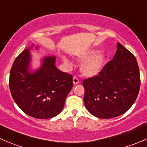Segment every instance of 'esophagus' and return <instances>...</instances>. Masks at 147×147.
Wrapping results in <instances>:
<instances>
[{
  "mask_svg": "<svg viewBox=\"0 0 147 147\" xmlns=\"http://www.w3.org/2000/svg\"><path fill=\"white\" fill-rule=\"evenodd\" d=\"M79 82H80L79 79H78L77 77H75V76L73 77V84H78Z\"/></svg>",
  "mask_w": 147,
  "mask_h": 147,
  "instance_id": "obj_1",
  "label": "esophagus"
}]
</instances>
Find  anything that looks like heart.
Here are the masks:
<instances>
[{
    "mask_svg": "<svg viewBox=\"0 0 147 147\" xmlns=\"http://www.w3.org/2000/svg\"><path fill=\"white\" fill-rule=\"evenodd\" d=\"M86 60L81 65V72L84 76L92 77L97 75L101 70L105 61V55L102 53L90 51L80 56V60ZM64 63L67 66L70 65V62L67 57H63Z\"/></svg>",
    "mask_w": 147,
    "mask_h": 147,
    "instance_id": "heart-1",
    "label": "heart"
}]
</instances>
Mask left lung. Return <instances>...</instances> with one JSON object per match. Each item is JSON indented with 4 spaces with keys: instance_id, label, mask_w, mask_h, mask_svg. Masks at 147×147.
<instances>
[{
    "instance_id": "8db88e82",
    "label": "left lung",
    "mask_w": 147,
    "mask_h": 147,
    "mask_svg": "<svg viewBox=\"0 0 147 147\" xmlns=\"http://www.w3.org/2000/svg\"><path fill=\"white\" fill-rule=\"evenodd\" d=\"M113 59L98 75L83 80L84 103L94 117L109 119L125 113L137 100L140 74L136 57L117 43Z\"/></svg>"
}]
</instances>
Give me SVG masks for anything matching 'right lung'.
<instances>
[{
    "instance_id": "right-lung-1",
    "label": "right lung",
    "mask_w": 147,
    "mask_h": 147,
    "mask_svg": "<svg viewBox=\"0 0 147 147\" xmlns=\"http://www.w3.org/2000/svg\"><path fill=\"white\" fill-rule=\"evenodd\" d=\"M29 48L16 58L10 69L9 87L15 102L26 115L38 119L54 117L61 112L73 82L70 74L57 69L55 57H47L40 69L30 73Z\"/></svg>"
}]
</instances>
